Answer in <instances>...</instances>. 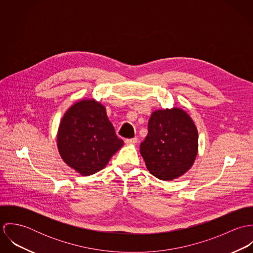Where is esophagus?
Listing matches in <instances>:
<instances>
[{"label": "esophagus", "mask_w": 253, "mask_h": 253, "mask_svg": "<svg viewBox=\"0 0 253 253\" xmlns=\"http://www.w3.org/2000/svg\"><path fill=\"white\" fill-rule=\"evenodd\" d=\"M126 143L127 145H134L137 143V137H134V138H128V139H126Z\"/></svg>", "instance_id": "34e87169"}]
</instances>
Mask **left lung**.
I'll return each instance as SVG.
<instances>
[{
	"label": "left lung",
	"mask_w": 253,
	"mask_h": 253,
	"mask_svg": "<svg viewBox=\"0 0 253 253\" xmlns=\"http://www.w3.org/2000/svg\"><path fill=\"white\" fill-rule=\"evenodd\" d=\"M198 129L180 108L156 110L140 144L147 169L161 180L176 179L193 166L198 154Z\"/></svg>",
	"instance_id": "left-lung-1"
}]
</instances>
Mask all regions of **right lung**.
<instances>
[{
  "mask_svg": "<svg viewBox=\"0 0 253 253\" xmlns=\"http://www.w3.org/2000/svg\"><path fill=\"white\" fill-rule=\"evenodd\" d=\"M123 145L106 109L93 99L76 102L61 119L57 132L59 154L65 164L84 176L103 169Z\"/></svg>",
  "mask_w": 253,
  "mask_h": 253,
  "instance_id": "add662e5",
  "label": "right lung"
}]
</instances>
